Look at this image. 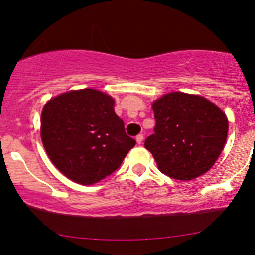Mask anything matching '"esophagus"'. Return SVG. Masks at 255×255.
<instances>
[{
	"label": "esophagus",
	"mask_w": 255,
	"mask_h": 255,
	"mask_svg": "<svg viewBox=\"0 0 255 255\" xmlns=\"http://www.w3.org/2000/svg\"><path fill=\"white\" fill-rule=\"evenodd\" d=\"M142 140H144V135H142V134H138L137 137H135V141H137V144L140 145Z\"/></svg>",
	"instance_id": "esophagus-1"
}]
</instances>
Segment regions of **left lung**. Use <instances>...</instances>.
<instances>
[{
  "mask_svg": "<svg viewBox=\"0 0 255 255\" xmlns=\"http://www.w3.org/2000/svg\"><path fill=\"white\" fill-rule=\"evenodd\" d=\"M154 133L145 140L161 173L189 181L207 173L224 148L225 113L200 95L168 93L152 104Z\"/></svg>",
  "mask_w": 255,
  "mask_h": 255,
  "instance_id": "obj_1",
  "label": "left lung"
}]
</instances>
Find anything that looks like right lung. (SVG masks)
<instances>
[{"instance_id":"add662e5","label":"right lung","mask_w":255,"mask_h":255,"mask_svg":"<svg viewBox=\"0 0 255 255\" xmlns=\"http://www.w3.org/2000/svg\"><path fill=\"white\" fill-rule=\"evenodd\" d=\"M115 101L100 90H71L47 101L40 135L48 158L76 183L94 184L109 176L133 148Z\"/></svg>"}]
</instances>
